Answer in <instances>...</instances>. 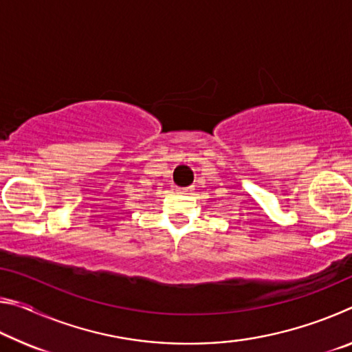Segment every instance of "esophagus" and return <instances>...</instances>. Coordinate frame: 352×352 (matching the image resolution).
<instances>
[{
  "label": "esophagus",
  "mask_w": 352,
  "mask_h": 352,
  "mask_svg": "<svg viewBox=\"0 0 352 352\" xmlns=\"http://www.w3.org/2000/svg\"><path fill=\"white\" fill-rule=\"evenodd\" d=\"M178 192H180V194H186V192H189V188H182V189H178Z\"/></svg>",
  "instance_id": "1"
}]
</instances>
